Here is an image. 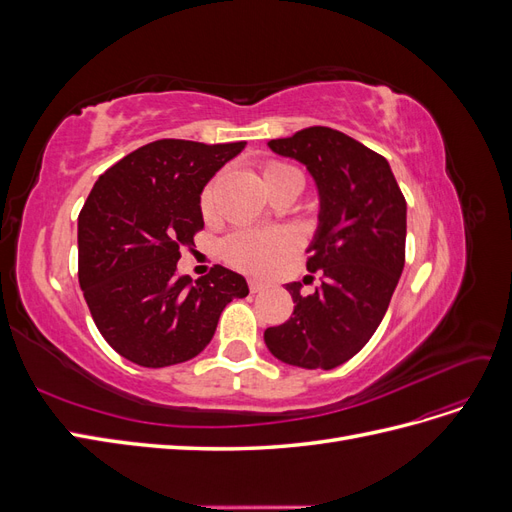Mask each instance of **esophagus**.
I'll use <instances>...</instances> for the list:
<instances>
[{
    "label": "esophagus",
    "mask_w": 512,
    "mask_h": 512,
    "mask_svg": "<svg viewBox=\"0 0 512 512\" xmlns=\"http://www.w3.org/2000/svg\"><path fill=\"white\" fill-rule=\"evenodd\" d=\"M267 288V284L265 282H260V280H250V290L256 294V292H262Z\"/></svg>",
    "instance_id": "1"
}]
</instances>
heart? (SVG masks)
I'll return each instance as SVG.
<instances>
[{
  "label": "heart",
  "instance_id": "1",
  "mask_svg": "<svg viewBox=\"0 0 512 512\" xmlns=\"http://www.w3.org/2000/svg\"><path fill=\"white\" fill-rule=\"evenodd\" d=\"M286 175H299L297 168L284 162L269 160L262 166L265 183H271ZM215 192H218V179H211L203 192H200V211L205 218H211L215 209ZM222 258L232 269L250 275H271L280 269L284 262L297 254L299 241L286 228H265V230H237L222 241Z\"/></svg>",
  "mask_w": 512,
  "mask_h": 512
}]
</instances>
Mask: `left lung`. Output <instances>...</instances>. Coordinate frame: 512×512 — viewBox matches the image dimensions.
<instances>
[{"instance_id":"1","label":"left lung","mask_w":512,"mask_h":512,"mask_svg":"<svg viewBox=\"0 0 512 512\" xmlns=\"http://www.w3.org/2000/svg\"><path fill=\"white\" fill-rule=\"evenodd\" d=\"M269 147L305 164L318 185L307 271L320 273V286L303 297L301 282L286 284L294 312L265 331V344L288 365L333 369L369 342L389 309L406 262V198L389 162L344 132L312 126Z\"/></svg>"}]
</instances>
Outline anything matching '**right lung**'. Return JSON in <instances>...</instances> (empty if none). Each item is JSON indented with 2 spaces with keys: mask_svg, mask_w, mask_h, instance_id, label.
I'll list each match as a JSON object with an SVG mask.
<instances>
[{
  "mask_svg": "<svg viewBox=\"0 0 512 512\" xmlns=\"http://www.w3.org/2000/svg\"><path fill=\"white\" fill-rule=\"evenodd\" d=\"M245 141L205 145L162 138L106 170L79 213V284L98 331L141 367H168L203 352L243 275L215 265L177 277L183 247L203 230L200 192Z\"/></svg>",
  "mask_w": 512,
  "mask_h": 512,
  "instance_id": "right-lung-1",
  "label": "right lung"
}]
</instances>
